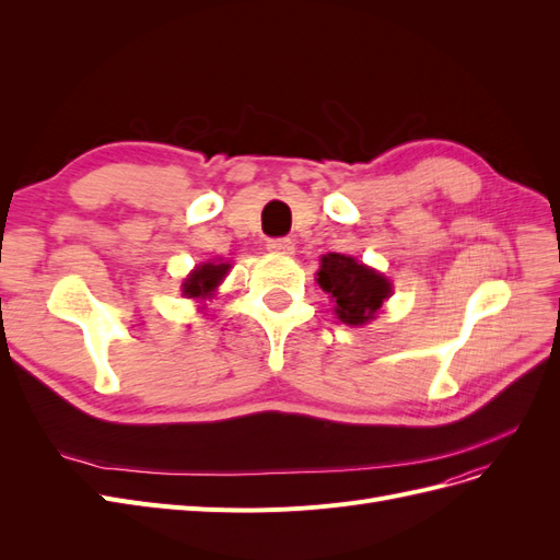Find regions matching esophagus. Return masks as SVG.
<instances>
[{"instance_id":"1","label":"esophagus","mask_w":560,"mask_h":560,"mask_svg":"<svg viewBox=\"0 0 560 560\" xmlns=\"http://www.w3.org/2000/svg\"><path fill=\"white\" fill-rule=\"evenodd\" d=\"M268 249L276 254H294V241L292 238H273V241H268Z\"/></svg>"}]
</instances>
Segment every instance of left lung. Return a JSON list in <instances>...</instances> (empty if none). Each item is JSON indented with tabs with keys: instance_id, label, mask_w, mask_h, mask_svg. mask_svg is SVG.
<instances>
[{
	"instance_id": "1",
	"label": "left lung",
	"mask_w": 560,
	"mask_h": 560,
	"mask_svg": "<svg viewBox=\"0 0 560 560\" xmlns=\"http://www.w3.org/2000/svg\"><path fill=\"white\" fill-rule=\"evenodd\" d=\"M317 284L331 294L338 319L352 327H362L374 319L383 301L393 296V282L383 273L336 252L319 259Z\"/></svg>"
}]
</instances>
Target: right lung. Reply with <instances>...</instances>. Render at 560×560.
<instances>
[{"instance_id":"obj_1","label":"right lung","mask_w":560,"mask_h":560,"mask_svg":"<svg viewBox=\"0 0 560 560\" xmlns=\"http://www.w3.org/2000/svg\"><path fill=\"white\" fill-rule=\"evenodd\" d=\"M229 270H231V264H222V261H206L196 266L182 282V294L186 299H202V301L212 299L217 287L222 284Z\"/></svg>"}]
</instances>
